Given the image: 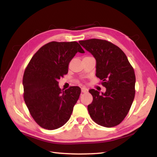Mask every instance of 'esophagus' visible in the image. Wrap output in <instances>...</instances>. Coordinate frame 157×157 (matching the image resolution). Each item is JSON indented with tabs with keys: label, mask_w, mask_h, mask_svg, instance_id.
<instances>
[{
	"label": "esophagus",
	"mask_w": 157,
	"mask_h": 157,
	"mask_svg": "<svg viewBox=\"0 0 157 157\" xmlns=\"http://www.w3.org/2000/svg\"><path fill=\"white\" fill-rule=\"evenodd\" d=\"M87 90H87V88H86V87H82V88H81V92H87Z\"/></svg>",
	"instance_id": "34e87169"
}]
</instances>
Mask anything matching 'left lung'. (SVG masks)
<instances>
[{
    "label": "left lung",
    "instance_id": "1",
    "mask_svg": "<svg viewBox=\"0 0 157 157\" xmlns=\"http://www.w3.org/2000/svg\"><path fill=\"white\" fill-rule=\"evenodd\" d=\"M82 47L96 59V76L102 80L105 92L89 90L93 97L87 106L95 123L106 128L119 125L125 119L135 95L136 77L126 55L119 47L101 39L80 40Z\"/></svg>",
    "mask_w": 157,
    "mask_h": 157
}]
</instances>
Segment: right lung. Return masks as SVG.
I'll list each match as a JSON object with an SVG mask.
<instances>
[{"label":"right lung","instance_id":"obj_1","mask_svg":"<svg viewBox=\"0 0 157 157\" xmlns=\"http://www.w3.org/2000/svg\"><path fill=\"white\" fill-rule=\"evenodd\" d=\"M77 52L85 53L76 42H52L38 49L24 72V100L32 117L41 128L55 130L70 119L81 88L65 90L58 81L68 72L69 63Z\"/></svg>","mask_w":157,"mask_h":157}]
</instances>
